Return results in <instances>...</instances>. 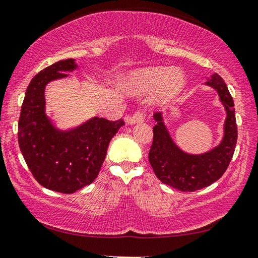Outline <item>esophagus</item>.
I'll list each match as a JSON object with an SVG mask.
<instances>
[{"instance_id": "obj_1", "label": "esophagus", "mask_w": 258, "mask_h": 258, "mask_svg": "<svg viewBox=\"0 0 258 258\" xmlns=\"http://www.w3.org/2000/svg\"><path fill=\"white\" fill-rule=\"evenodd\" d=\"M144 120H145V116L144 113H142V111H137L136 113L132 114V116L126 118V122L131 125L140 124V122H142Z\"/></svg>"}]
</instances>
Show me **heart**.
Here are the masks:
<instances>
[{
    "label": "heart",
    "instance_id": "1",
    "mask_svg": "<svg viewBox=\"0 0 258 258\" xmlns=\"http://www.w3.org/2000/svg\"><path fill=\"white\" fill-rule=\"evenodd\" d=\"M185 82L183 72L178 68L153 67L137 71L125 81L126 90L133 94L154 91L153 102L163 104L182 90Z\"/></svg>",
    "mask_w": 258,
    "mask_h": 258
}]
</instances>
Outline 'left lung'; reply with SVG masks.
Returning a JSON list of instances; mask_svg holds the SVG:
<instances>
[{"instance_id": "left-lung-1", "label": "left lung", "mask_w": 258, "mask_h": 258, "mask_svg": "<svg viewBox=\"0 0 258 258\" xmlns=\"http://www.w3.org/2000/svg\"><path fill=\"white\" fill-rule=\"evenodd\" d=\"M205 84L218 91L220 102L227 113L222 140L210 152L198 155L183 152L171 139L164 125L162 113H154L156 125L153 128V144L148 154L149 163L161 182L184 192L203 189L217 182L227 170L236 146L235 109L227 86L217 73Z\"/></svg>"}]
</instances>
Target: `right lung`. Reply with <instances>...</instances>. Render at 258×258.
Returning a JSON list of instances; mask_svg holds the SVG:
<instances>
[{
    "mask_svg": "<svg viewBox=\"0 0 258 258\" xmlns=\"http://www.w3.org/2000/svg\"><path fill=\"white\" fill-rule=\"evenodd\" d=\"M74 59L46 67L31 80L18 120V144L26 164L40 185L61 194H74L89 185L101 170L107 146L122 119L110 121L94 117L78 127L56 128L45 112V88L51 81L67 78Z\"/></svg>",
    "mask_w": 258,
    "mask_h": 258,
    "instance_id": "obj_1",
    "label": "right lung"
}]
</instances>
